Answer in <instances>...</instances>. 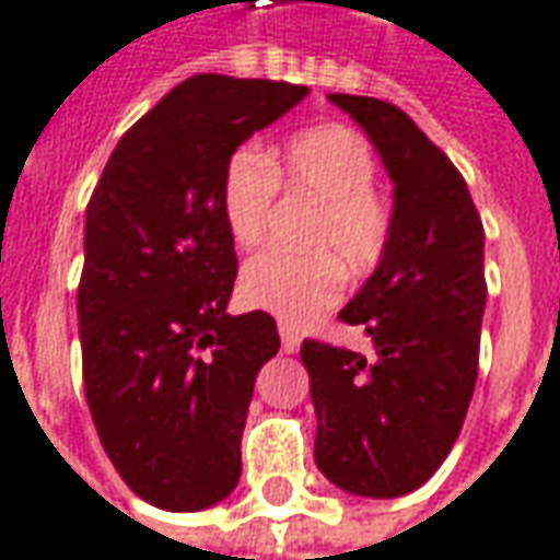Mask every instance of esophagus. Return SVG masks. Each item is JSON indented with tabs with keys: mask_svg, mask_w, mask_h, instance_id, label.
<instances>
[{
	"mask_svg": "<svg viewBox=\"0 0 560 560\" xmlns=\"http://www.w3.org/2000/svg\"><path fill=\"white\" fill-rule=\"evenodd\" d=\"M280 345H283V353H299V347H302V338H299V331L287 326V323H280Z\"/></svg>",
	"mask_w": 560,
	"mask_h": 560,
	"instance_id": "34e87169",
	"label": "esophagus"
}]
</instances>
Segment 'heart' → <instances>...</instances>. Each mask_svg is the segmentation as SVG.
Instances as JSON below:
<instances>
[{
	"label": "heart",
	"mask_w": 560,
	"mask_h": 560,
	"mask_svg": "<svg viewBox=\"0 0 560 560\" xmlns=\"http://www.w3.org/2000/svg\"><path fill=\"white\" fill-rule=\"evenodd\" d=\"M372 145L345 125H319L289 137L268 161L253 145L234 149L219 176V213L234 246L253 249L271 222L277 183L314 200L304 246L314 253H261L241 271V299L283 323L302 326L338 302L345 268L369 273L390 246V203L375 185Z\"/></svg>",
	"instance_id": "1"
}]
</instances>
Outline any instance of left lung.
<instances>
[{"instance_id":"1","label":"left lung","mask_w":560,"mask_h":560,"mask_svg":"<svg viewBox=\"0 0 560 560\" xmlns=\"http://www.w3.org/2000/svg\"><path fill=\"white\" fill-rule=\"evenodd\" d=\"M365 130L393 179V234L338 314L372 357L304 341L317 411L314 460L341 491H415L454 448L479 375L485 229L464 176L399 106L329 94Z\"/></svg>"}]
</instances>
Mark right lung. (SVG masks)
<instances>
[{
    "instance_id": "obj_1",
    "label": "right lung",
    "mask_w": 560,
    "mask_h": 560,
    "mask_svg": "<svg viewBox=\"0 0 560 560\" xmlns=\"http://www.w3.org/2000/svg\"><path fill=\"white\" fill-rule=\"evenodd\" d=\"M289 81L195 75L118 140L84 215V396L118 476L145 503L198 512L241 479L271 314H225L237 277L219 176L256 130L299 106Z\"/></svg>"
}]
</instances>
